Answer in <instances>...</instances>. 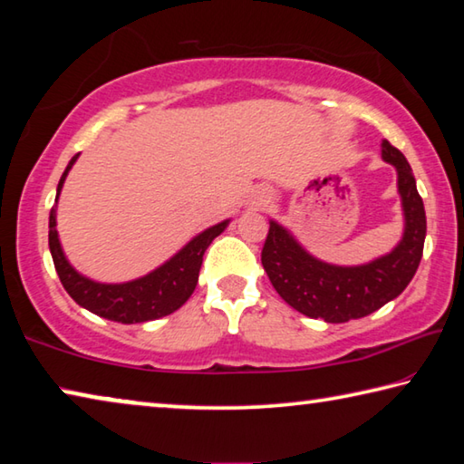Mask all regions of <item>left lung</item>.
<instances>
[{
  "mask_svg": "<svg viewBox=\"0 0 464 464\" xmlns=\"http://www.w3.org/2000/svg\"><path fill=\"white\" fill-rule=\"evenodd\" d=\"M382 158L396 168L404 209V237L390 255L359 267L330 266L306 253L282 226L269 222L263 269L277 295L306 317L327 324L365 317L401 295L421 263L427 219L415 176L388 140L382 142Z\"/></svg>",
  "mask_w": 464,
  "mask_h": 464,
  "instance_id": "1",
  "label": "left lung"
}]
</instances>
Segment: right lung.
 I'll list each match as a JSON object with an SVG mask.
<instances>
[{"instance_id": "obj_1", "label": "right lung", "mask_w": 464, "mask_h": 464, "mask_svg": "<svg viewBox=\"0 0 464 464\" xmlns=\"http://www.w3.org/2000/svg\"><path fill=\"white\" fill-rule=\"evenodd\" d=\"M78 155L70 160L66 172L62 174L58 184V197L63 180L76 161ZM55 197V201H58ZM227 222L211 226L208 230L192 238L180 253L174 255L168 263L155 272L139 280L126 284H99L84 277L70 266L60 246L58 230H55V211L49 216V251L53 256L55 272L60 276L62 286L74 301L95 313L99 317L111 319L118 324H142L169 315L188 301L198 282L203 255L211 240L224 232Z\"/></svg>"}]
</instances>
